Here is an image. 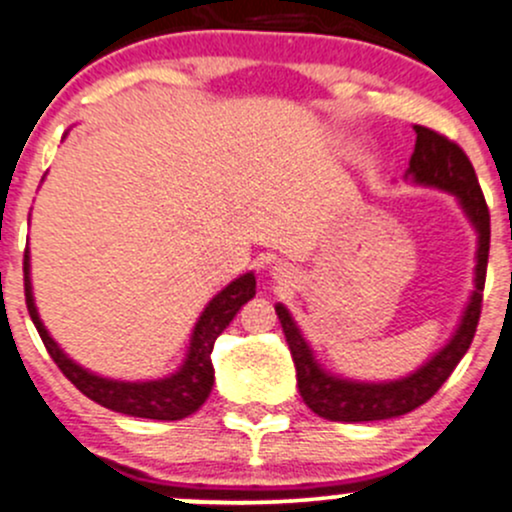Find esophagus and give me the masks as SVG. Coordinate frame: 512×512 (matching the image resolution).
<instances>
[{
	"instance_id": "1",
	"label": "esophagus",
	"mask_w": 512,
	"mask_h": 512,
	"mask_svg": "<svg viewBox=\"0 0 512 512\" xmlns=\"http://www.w3.org/2000/svg\"><path fill=\"white\" fill-rule=\"evenodd\" d=\"M272 272H274V277H277V279H284L286 274H289V272H286V265H277L272 269Z\"/></svg>"
}]
</instances>
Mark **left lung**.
<instances>
[{"label": "left lung", "mask_w": 512, "mask_h": 512, "mask_svg": "<svg viewBox=\"0 0 512 512\" xmlns=\"http://www.w3.org/2000/svg\"><path fill=\"white\" fill-rule=\"evenodd\" d=\"M413 128L418 138H415L411 167H408L406 174L415 184L442 189V192L454 194L459 199L471 226L479 233L474 277L476 286L471 291L469 306H466L462 323H459L452 340L435 357H430L423 367L415 369L413 374L396 381H379V384L340 379V376L325 372L313 357V350L308 347L291 313L286 311L282 303H277L274 311H277L286 342H289L291 357H294L296 381H299L303 403L320 418L335 420V423H369V420L398 418V415H406L423 406L449 379L459 359L466 355L476 335V325H479L488 247H491V213H488L484 192H481L479 179H476L474 165L454 140L432 131V128Z\"/></svg>", "instance_id": "1"}]
</instances>
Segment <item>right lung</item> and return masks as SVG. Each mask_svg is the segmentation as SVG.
Returning a JSON list of instances; mask_svg holds the SVG:
<instances>
[{
  "label": "right lung",
  "instance_id": "add662e5",
  "mask_svg": "<svg viewBox=\"0 0 512 512\" xmlns=\"http://www.w3.org/2000/svg\"><path fill=\"white\" fill-rule=\"evenodd\" d=\"M31 257L28 250L24 252V291L28 316L36 325L48 355L58 364L72 384L80 389L84 396L92 398L99 406L109 411L133 415V418H150V420H182L204 406L213 389V364L211 352L213 342L218 335L228 328L230 320L240 311V306L255 296V274L247 272L230 282L221 294H216L204 308L199 320L194 325L192 340H189V352L182 367L172 376L155 381H119L106 379V376L92 374L89 369L72 362L58 347V342L48 335L46 325L38 318L36 303H33L31 289Z\"/></svg>",
  "mask_w": 512,
  "mask_h": 512
}]
</instances>
